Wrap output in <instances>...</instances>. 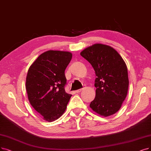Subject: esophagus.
<instances>
[{"label": "esophagus", "instance_id": "1", "mask_svg": "<svg viewBox=\"0 0 151 151\" xmlns=\"http://www.w3.org/2000/svg\"><path fill=\"white\" fill-rule=\"evenodd\" d=\"M82 90V88H81V89H79V90H76L75 91V92L76 93H79V92H81V91Z\"/></svg>", "mask_w": 151, "mask_h": 151}]
</instances>
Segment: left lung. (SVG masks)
Returning <instances> with one entry per match:
<instances>
[{"label": "left lung", "mask_w": 151, "mask_h": 151, "mask_svg": "<svg viewBox=\"0 0 151 151\" xmlns=\"http://www.w3.org/2000/svg\"><path fill=\"white\" fill-rule=\"evenodd\" d=\"M93 67L96 77V95L90 107L101 116L116 113L127 95L128 69L123 58L113 47L95 44L81 52Z\"/></svg>", "instance_id": "obj_1"}]
</instances>
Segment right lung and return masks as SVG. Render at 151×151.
Segmentation results:
<instances>
[{"label": "right lung", "mask_w": 151, "mask_h": 151, "mask_svg": "<svg viewBox=\"0 0 151 151\" xmlns=\"http://www.w3.org/2000/svg\"><path fill=\"white\" fill-rule=\"evenodd\" d=\"M67 51H47L30 66L26 89L30 104L47 122L58 119L65 111L72 95L66 93L64 72L72 59Z\"/></svg>", "instance_id": "right-lung-1"}]
</instances>
